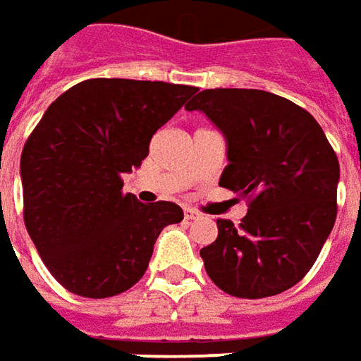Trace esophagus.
Listing matches in <instances>:
<instances>
[{
	"mask_svg": "<svg viewBox=\"0 0 361 361\" xmlns=\"http://www.w3.org/2000/svg\"><path fill=\"white\" fill-rule=\"evenodd\" d=\"M183 216H185V219H200V218H202V214H197V212H193V209H185V212H183Z\"/></svg>",
	"mask_w": 361,
	"mask_h": 361,
	"instance_id": "obj_1",
	"label": "esophagus"
}]
</instances>
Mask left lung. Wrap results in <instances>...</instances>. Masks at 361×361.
<instances>
[{"mask_svg":"<svg viewBox=\"0 0 361 361\" xmlns=\"http://www.w3.org/2000/svg\"><path fill=\"white\" fill-rule=\"evenodd\" d=\"M204 111L228 145L219 185L250 200L240 226L218 219L200 250L212 281L259 300L312 269L336 221L340 164L312 114L262 90H204L185 106Z\"/></svg>","mask_w":361,"mask_h":361,"instance_id":"1","label":"left lung"}]
</instances>
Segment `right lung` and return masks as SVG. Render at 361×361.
<instances>
[{
  "instance_id": "right-lung-1",
  "label": "right lung",
  "mask_w": 361,
  "mask_h": 361,
  "mask_svg": "<svg viewBox=\"0 0 361 361\" xmlns=\"http://www.w3.org/2000/svg\"><path fill=\"white\" fill-rule=\"evenodd\" d=\"M192 85L97 78L69 87L47 107L23 145L25 228L66 290L111 298L142 280L154 243L180 224L178 204H142L121 176L140 168L149 142Z\"/></svg>"
}]
</instances>
